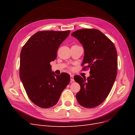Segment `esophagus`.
Wrapping results in <instances>:
<instances>
[{
    "mask_svg": "<svg viewBox=\"0 0 135 135\" xmlns=\"http://www.w3.org/2000/svg\"><path fill=\"white\" fill-rule=\"evenodd\" d=\"M74 76H73V75H70V82L72 83V82H74Z\"/></svg>",
    "mask_w": 135,
    "mask_h": 135,
    "instance_id": "34e87169",
    "label": "esophagus"
}]
</instances>
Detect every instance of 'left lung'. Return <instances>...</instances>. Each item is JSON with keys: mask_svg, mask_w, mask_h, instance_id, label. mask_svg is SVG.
Returning <instances> with one entry per match:
<instances>
[{"mask_svg": "<svg viewBox=\"0 0 135 135\" xmlns=\"http://www.w3.org/2000/svg\"><path fill=\"white\" fill-rule=\"evenodd\" d=\"M71 35L83 45L84 56L83 68L90 69L87 79L76 75L74 79L80 86L76 100L82 107L92 108L107 99L116 79L118 68L117 52L113 43L97 29L83 28Z\"/></svg>", "mask_w": 135, "mask_h": 135, "instance_id": "obj_1", "label": "left lung"}]
</instances>
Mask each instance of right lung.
<instances>
[{
  "mask_svg": "<svg viewBox=\"0 0 135 135\" xmlns=\"http://www.w3.org/2000/svg\"><path fill=\"white\" fill-rule=\"evenodd\" d=\"M70 31L36 32L23 46L20 54V77L30 100L42 108L55 105L69 84L66 73L56 75L50 62L57 57L61 44Z\"/></svg>",
  "mask_w": 135,
  "mask_h": 135,
  "instance_id": "1",
  "label": "right lung"
}]
</instances>
